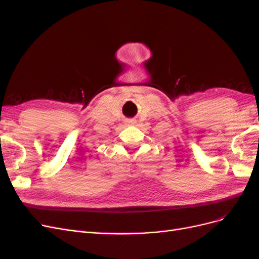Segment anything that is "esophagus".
Listing matches in <instances>:
<instances>
[{
	"instance_id": "obj_1",
	"label": "esophagus",
	"mask_w": 259,
	"mask_h": 259,
	"mask_svg": "<svg viewBox=\"0 0 259 259\" xmlns=\"http://www.w3.org/2000/svg\"><path fill=\"white\" fill-rule=\"evenodd\" d=\"M125 123L128 124V125H134L136 123V120H134V119H127L126 121H125Z\"/></svg>"
}]
</instances>
